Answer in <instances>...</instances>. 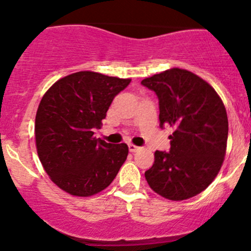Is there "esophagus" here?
I'll list each match as a JSON object with an SVG mask.
<instances>
[{
  "instance_id": "obj_1",
  "label": "esophagus",
  "mask_w": 251,
  "mask_h": 251,
  "mask_svg": "<svg viewBox=\"0 0 251 251\" xmlns=\"http://www.w3.org/2000/svg\"><path fill=\"white\" fill-rule=\"evenodd\" d=\"M138 149H140V147L135 146V144H132V143L128 144V151H130L131 153H135V151H137Z\"/></svg>"
}]
</instances>
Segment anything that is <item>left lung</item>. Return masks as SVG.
Segmentation results:
<instances>
[{
  "label": "left lung",
  "instance_id": "obj_1",
  "mask_svg": "<svg viewBox=\"0 0 251 251\" xmlns=\"http://www.w3.org/2000/svg\"><path fill=\"white\" fill-rule=\"evenodd\" d=\"M159 100L160 127H174L170 151H156L144 173L149 187L170 201L203 192L219 174L226 154L228 119L216 91L184 69L165 70L142 80Z\"/></svg>",
  "mask_w": 251,
  "mask_h": 251
}]
</instances>
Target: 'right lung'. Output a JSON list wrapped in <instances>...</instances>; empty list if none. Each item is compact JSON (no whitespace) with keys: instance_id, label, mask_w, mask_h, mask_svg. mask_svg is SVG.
I'll use <instances>...</instances> for the list:
<instances>
[{"instance_id":"obj_1","label":"right lung","mask_w":251,"mask_h":251,"mask_svg":"<svg viewBox=\"0 0 251 251\" xmlns=\"http://www.w3.org/2000/svg\"><path fill=\"white\" fill-rule=\"evenodd\" d=\"M130 78L78 72L53 83L40 102L35 138L48 176L72 196L88 197L107 188L125 163L127 144L96 138L115 96Z\"/></svg>"}]
</instances>
